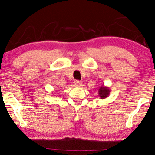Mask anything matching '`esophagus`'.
I'll list each match as a JSON object with an SVG mask.
<instances>
[{
    "label": "esophagus",
    "mask_w": 155,
    "mask_h": 155,
    "mask_svg": "<svg viewBox=\"0 0 155 155\" xmlns=\"http://www.w3.org/2000/svg\"><path fill=\"white\" fill-rule=\"evenodd\" d=\"M74 85H75V86H77V87H81V86H82V81H78V80H76V81H74Z\"/></svg>",
    "instance_id": "34e87169"
}]
</instances>
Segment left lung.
Returning a JSON list of instances; mask_svg holds the SVG:
<instances>
[{
	"label": "left lung",
	"mask_w": 155,
	"mask_h": 155,
	"mask_svg": "<svg viewBox=\"0 0 155 155\" xmlns=\"http://www.w3.org/2000/svg\"><path fill=\"white\" fill-rule=\"evenodd\" d=\"M110 89L109 87L102 86L98 89V95L101 99H104L109 96L110 93Z\"/></svg>",
	"instance_id": "left-lung-1"
}]
</instances>
